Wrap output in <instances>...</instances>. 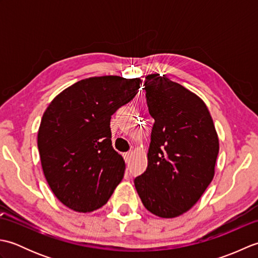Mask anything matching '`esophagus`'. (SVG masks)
I'll return each mask as SVG.
<instances>
[{
  "label": "esophagus",
  "mask_w": 258,
  "mask_h": 258,
  "mask_svg": "<svg viewBox=\"0 0 258 258\" xmlns=\"http://www.w3.org/2000/svg\"><path fill=\"white\" fill-rule=\"evenodd\" d=\"M131 156H132V153H131V152H126V153H124V154H123V157H124V160H125V162H126V163H128V162H130V160H131Z\"/></svg>",
  "instance_id": "obj_1"
}]
</instances>
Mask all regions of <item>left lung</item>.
<instances>
[{
	"label": "left lung",
	"instance_id": "8db88e82",
	"mask_svg": "<svg viewBox=\"0 0 258 258\" xmlns=\"http://www.w3.org/2000/svg\"><path fill=\"white\" fill-rule=\"evenodd\" d=\"M146 102L154 118L146 171L134 179L143 205L172 218L187 212L214 177L218 139L201 98L165 75L145 78Z\"/></svg>",
	"mask_w": 258,
	"mask_h": 258
}]
</instances>
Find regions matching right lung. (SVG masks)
Here are the masks:
<instances>
[{
    "label": "right lung",
    "instance_id": "obj_1",
    "mask_svg": "<svg viewBox=\"0 0 258 258\" xmlns=\"http://www.w3.org/2000/svg\"><path fill=\"white\" fill-rule=\"evenodd\" d=\"M141 83L113 75L82 80L43 114L37 134L43 172L54 195L71 210L102 207L122 180L125 163L112 146L109 122Z\"/></svg>",
    "mask_w": 258,
    "mask_h": 258
}]
</instances>
